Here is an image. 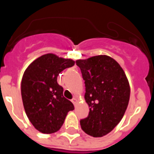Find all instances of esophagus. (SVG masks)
I'll list each match as a JSON object with an SVG mask.
<instances>
[{
    "label": "esophagus",
    "instance_id": "34e87169",
    "mask_svg": "<svg viewBox=\"0 0 154 154\" xmlns=\"http://www.w3.org/2000/svg\"><path fill=\"white\" fill-rule=\"evenodd\" d=\"M72 102L73 103V105H76L77 104V99L76 98H72Z\"/></svg>",
    "mask_w": 154,
    "mask_h": 154
}]
</instances>
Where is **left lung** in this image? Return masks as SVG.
Segmentation results:
<instances>
[{
	"label": "left lung",
	"instance_id": "left-lung-1",
	"mask_svg": "<svg viewBox=\"0 0 154 154\" xmlns=\"http://www.w3.org/2000/svg\"><path fill=\"white\" fill-rule=\"evenodd\" d=\"M85 81L88 116L80 120L84 132L92 137L110 133L121 120L129 100L130 88L125 72L112 57L98 55L77 60Z\"/></svg>",
	"mask_w": 154,
	"mask_h": 154
}]
</instances>
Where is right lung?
Returning a JSON list of instances; mask_svg holds the SVG:
<instances>
[{
  "mask_svg": "<svg viewBox=\"0 0 154 154\" xmlns=\"http://www.w3.org/2000/svg\"><path fill=\"white\" fill-rule=\"evenodd\" d=\"M74 64L72 59L48 54L35 59L25 71L21 81L23 105L29 121L39 132H57L67 112L74 110L57 82L58 74Z\"/></svg>",
  "mask_w": 154,
  "mask_h": 154,
  "instance_id": "add662e5",
  "label": "right lung"
}]
</instances>
